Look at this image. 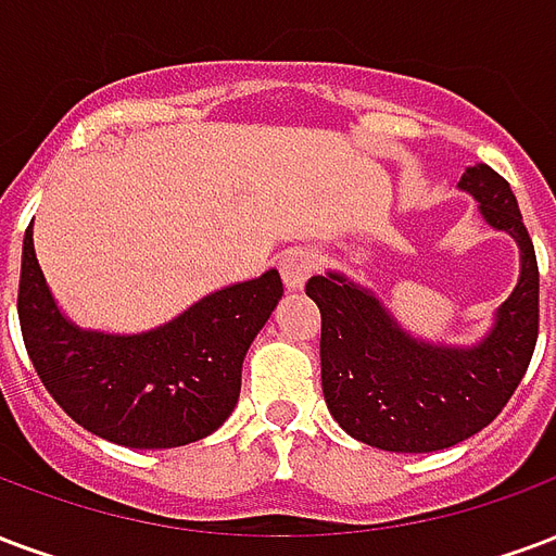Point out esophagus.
Wrapping results in <instances>:
<instances>
[{"label": "esophagus", "mask_w": 556, "mask_h": 556, "mask_svg": "<svg viewBox=\"0 0 556 556\" xmlns=\"http://www.w3.org/2000/svg\"><path fill=\"white\" fill-rule=\"evenodd\" d=\"M318 270V258L312 250H289L286 256L279 258V274L289 291H303V286L309 282V277Z\"/></svg>", "instance_id": "34e87169"}]
</instances>
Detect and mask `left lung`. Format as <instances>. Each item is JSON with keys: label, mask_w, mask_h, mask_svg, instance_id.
<instances>
[{"label": "left lung", "mask_w": 556, "mask_h": 556, "mask_svg": "<svg viewBox=\"0 0 556 556\" xmlns=\"http://www.w3.org/2000/svg\"><path fill=\"white\" fill-rule=\"evenodd\" d=\"M456 188L477 215L519 247V279L475 341L409 332L382 298L341 270L306 286L320 309V386L339 427L365 445L430 454L492 425L528 371L540 332V267L509 182L489 164L466 167Z\"/></svg>", "instance_id": "left-lung-1"}]
</instances>
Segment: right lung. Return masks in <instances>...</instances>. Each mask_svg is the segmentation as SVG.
<instances>
[{"label":"right lung","instance_id":"right-lung-1","mask_svg":"<svg viewBox=\"0 0 556 556\" xmlns=\"http://www.w3.org/2000/svg\"><path fill=\"white\" fill-rule=\"evenodd\" d=\"M282 300V279L212 291L143 332H105L67 318L37 265L31 226L23 238L20 327L28 359L55 404L114 445L179 447L212 435L232 415L250 344Z\"/></svg>","mask_w":556,"mask_h":556}]
</instances>
